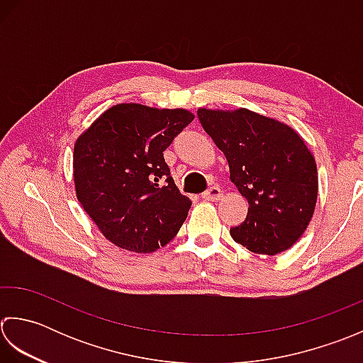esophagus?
I'll return each instance as SVG.
<instances>
[{
    "label": "esophagus",
    "mask_w": 363,
    "mask_h": 363,
    "mask_svg": "<svg viewBox=\"0 0 363 363\" xmlns=\"http://www.w3.org/2000/svg\"><path fill=\"white\" fill-rule=\"evenodd\" d=\"M223 197V191H220L218 186H211L210 189H206L203 194H202V199H205V201H219V199Z\"/></svg>",
    "instance_id": "esophagus-1"
}]
</instances>
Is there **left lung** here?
Instances as JSON below:
<instances>
[{"instance_id":"1","label":"left lung","mask_w":363,"mask_h":363,"mask_svg":"<svg viewBox=\"0 0 363 363\" xmlns=\"http://www.w3.org/2000/svg\"><path fill=\"white\" fill-rule=\"evenodd\" d=\"M197 117L247 199V216L230 228L232 238L254 254L290 249L306 232L318 196L316 162L304 140L288 125L249 109L201 108Z\"/></svg>"}]
</instances>
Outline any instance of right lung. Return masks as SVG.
Instances as JSON below:
<instances>
[{"label": "right lung", "mask_w": 363, "mask_h": 363, "mask_svg": "<svg viewBox=\"0 0 363 363\" xmlns=\"http://www.w3.org/2000/svg\"><path fill=\"white\" fill-rule=\"evenodd\" d=\"M192 119L186 109L122 103L77 139V197L116 246L149 254L179 233L191 201L177 188L162 152Z\"/></svg>", "instance_id": "add662e5"}]
</instances>
